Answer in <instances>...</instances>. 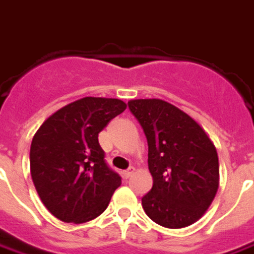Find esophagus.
Masks as SVG:
<instances>
[{"label": "esophagus", "instance_id": "34e87169", "mask_svg": "<svg viewBox=\"0 0 254 254\" xmlns=\"http://www.w3.org/2000/svg\"><path fill=\"white\" fill-rule=\"evenodd\" d=\"M133 173H134V168H129V169L124 172V177H125V179H129Z\"/></svg>", "mask_w": 254, "mask_h": 254}]
</instances>
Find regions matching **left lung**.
<instances>
[{
    "instance_id": "8db88e82",
    "label": "left lung",
    "mask_w": 254,
    "mask_h": 254,
    "mask_svg": "<svg viewBox=\"0 0 254 254\" xmlns=\"http://www.w3.org/2000/svg\"><path fill=\"white\" fill-rule=\"evenodd\" d=\"M127 106L148 143L152 189L141 198L145 214L166 228L201 219L219 190V157L203 127L161 99H134Z\"/></svg>"
}]
</instances>
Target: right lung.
I'll use <instances>...</instances> for the list:
<instances>
[{
	"mask_svg": "<svg viewBox=\"0 0 254 254\" xmlns=\"http://www.w3.org/2000/svg\"><path fill=\"white\" fill-rule=\"evenodd\" d=\"M125 109L120 99L82 97L53 113L35 132L31 179L56 219L81 224L109 206L121 177L106 164L97 136Z\"/></svg>",
	"mask_w": 254,
	"mask_h": 254,
	"instance_id": "1",
	"label": "right lung"
}]
</instances>
